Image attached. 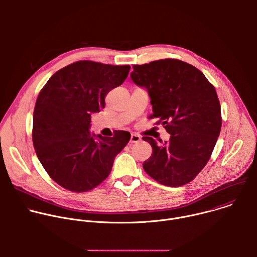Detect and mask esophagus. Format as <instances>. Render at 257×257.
<instances>
[{
    "label": "esophagus",
    "instance_id": "esophagus-1",
    "mask_svg": "<svg viewBox=\"0 0 257 257\" xmlns=\"http://www.w3.org/2000/svg\"><path fill=\"white\" fill-rule=\"evenodd\" d=\"M140 140H141V138H140L139 135L131 134V136H130V143H135V142H138Z\"/></svg>",
    "mask_w": 257,
    "mask_h": 257
}]
</instances>
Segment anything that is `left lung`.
Listing matches in <instances>:
<instances>
[{"label": "left lung", "mask_w": 257, "mask_h": 257, "mask_svg": "<svg viewBox=\"0 0 257 257\" xmlns=\"http://www.w3.org/2000/svg\"><path fill=\"white\" fill-rule=\"evenodd\" d=\"M131 79L149 91L157 125L171 138L149 136L152 157L143 169L160 184L179 187L191 182L210 159L221 132V104L213 85L194 66L177 59L133 65Z\"/></svg>", "instance_id": "8db88e82"}]
</instances>
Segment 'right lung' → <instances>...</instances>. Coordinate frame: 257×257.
Returning <instances> with one entry per match:
<instances>
[{
    "label": "right lung",
    "mask_w": 257,
    "mask_h": 257,
    "mask_svg": "<svg viewBox=\"0 0 257 257\" xmlns=\"http://www.w3.org/2000/svg\"><path fill=\"white\" fill-rule=\"evenodd\" d=\"M129 65L88 60L72 63L48 80L33 111L32 142L41 164L61 187L86 192L103 182L116 156L130 140L127 131L113 137L90 135L91 115L104 107L108 91L127 78Z\"/></svg>",
    "instance_id": "add662e5"
}]
</instances>
